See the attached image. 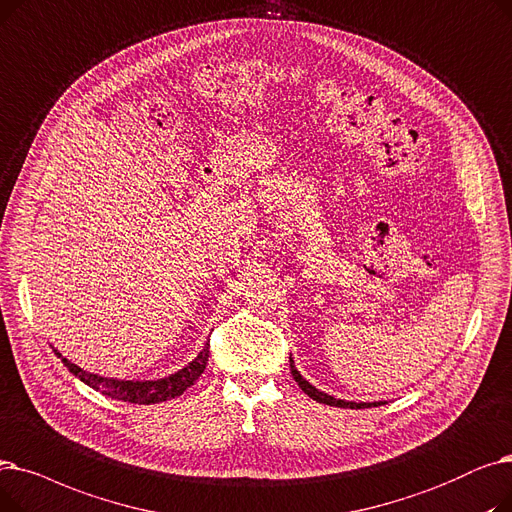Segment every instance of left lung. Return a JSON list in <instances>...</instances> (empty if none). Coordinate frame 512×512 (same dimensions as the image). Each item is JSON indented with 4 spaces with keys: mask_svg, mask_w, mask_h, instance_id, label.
Returning a JSON list of instances; mask_svg holds the SVG:
<instances>
[{
    "mask_svg": "<svg viewBox=\"0 0 512 512\" xmlns=\"http://www.w3.org/2000/svg\"><path fill=\"white\" fill-rule=\"evenodd\" d=\"M289 369H291V375H294V379L298 381V385L302 387V392L304 394H308L312 400H316V402H321V404H327V406H337V408H371V406H379L381 402H344V400H337V398H333V396H327V394H323V392H319V389L316 387H312L306 379H302V375L298 373V369L294 367V362H291V358H289Z\"/></svg>",
    "mask_w": 512,
    "mask_h": 512,
    "instance_id": "1",
    "label": "left lung"
}]
</instances>
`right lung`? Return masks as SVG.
I'll use <instances>...</instances> for the list:
<instances>
[{"label": "right lung", "instance_id": "obj_1", "mask_svg": "<svg viewBox=\"0 0 512 512\" xmlns=\"http://www.w3.org/2000/svg\"><path fill=\"white\" fill-rule=\"evenodd\" d=\"M208 352H210V344H206V348L198 354V358L193 360V362H189L185 369H181L179 373L170 375L166 379H158V381H118V379H106V377H97V375H91V373L83 371L81 367H77V364H72L66 358H62V362L66 364L68 371L72 375H77L89 387L100 389V392L104 396H108V398L131 402V404H156V402L173 400V398L181 396L189 385L196 383L198 377L204 373L206 364H208Z\"/></svg>", "mask_w": 512, "mask_h": 512}]
</instances>
